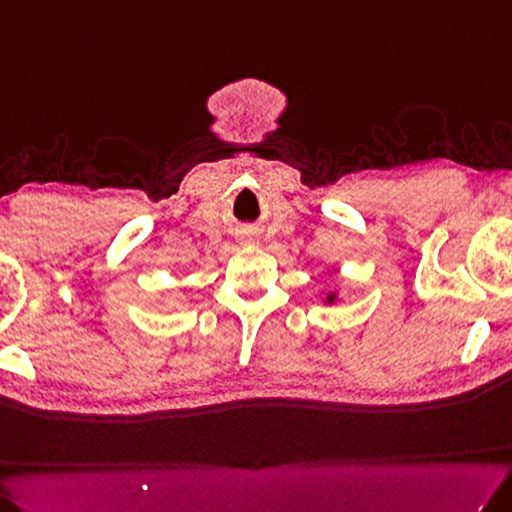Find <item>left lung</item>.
I'll return each mask as SVG.
<instances>
[{
	"label": "left lung",
	"instance_id": "obj_1",
	"mask_svg": "<svg viewBox=\"0 0 512 512\" xmlns=\"http://www.w3.org/2000/svg\"><path fill=\"white\" fill-rule=\"evenodd\" d=\"M326 301H329V303H333V301H335V296L331 294V296H329V299H326Z\"/></svg>",
	"mask_w": 512,
	"mask_h": 512
}]
</instances>
